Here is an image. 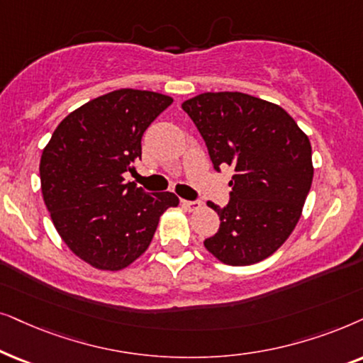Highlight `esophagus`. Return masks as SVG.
<instances>
[{"label": "esophagus", "instance_id": "34e87169", "mask_svg": "<svg viewBox=\"0 0 363 363\" xmlns=\"http://www.w3.org/2000/svg\"><path fill=\"white\" fill-rule=\"evenodd\" d=\"M182 206H184V209L187 211H197L201 207V202L199 201H181Z\"/></svg>", "mask_w": 363, "mask_h": 363}]
</instances>
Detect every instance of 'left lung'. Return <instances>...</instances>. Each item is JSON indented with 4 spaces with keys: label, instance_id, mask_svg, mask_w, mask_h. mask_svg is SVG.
<instances>
[{
    "label": "left lung",
    "instance_id": "obj_1",
    "mask_svg": "<svg viewBox=\"0 0 363 363\" xmlns=\"http://www.w3.org/2000/svg\"><path fill=\"white\" fill-rule=\"evenodd\" d=\"M216 171L234 167L225 207L206 249L227 265H250L272 255L301 219L312 186L307 134L280 106L244 93H204L182 103Z\"/></svg>",
    "mask_w": 363,
    "mask_h": 363
}]
</instances>
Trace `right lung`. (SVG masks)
<instances>
[{"instance_id":"right-lung-1","label":"right lung","mask_w":363,"mask_h":363,"mask_svg":"<svg viewBox=\"0 0 363 363\" xmlns=\"http://www.w3.org/2000/svg\"><path fill=\"white\" fill-rule=\"evenodd\" d=\"M172 104L169 96L118 89L67 114L43 149V199L65 244L99 270H121L146 252L159 217L179 199L146 194L124 172L141 159L149 124Z\"/></svg>"}]
</instances>
